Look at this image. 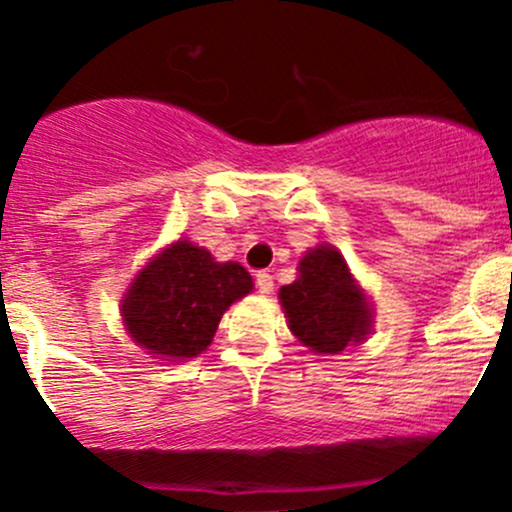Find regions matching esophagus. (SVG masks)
Wrapping results in <instances>:
<instances>
[{"mask_svg":"<svg viewBox=\"0 0 512 512\" xmlns=\"http://www.w3.org/2000/svg\"><path fill=\"white\" fill-rule=\"evenodd\" d=\"M255 282H257V289H260V294H272L274 289V277L269 272H257L255 274Z\"/></svg>","mask_w":512,"mask_h":512,"instance_id":"esophagus-1","label":"esophagus"}]
</instances>
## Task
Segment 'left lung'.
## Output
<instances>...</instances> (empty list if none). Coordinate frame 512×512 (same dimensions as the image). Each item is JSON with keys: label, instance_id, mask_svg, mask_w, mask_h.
Masks as SVG:
<instances>
[{"label": "left lung", "instance_id": "left-lung-1", "mask_svg": "<svg viewBox=\"0 0 512 512\" xmlns=\"http://www.w3.org/2000/svg\"><path fill=\"white\" fill-rule=\"evenodd\" d=\"M291 333L318 355H338L372 328L367 299L338 250L320 245L299 265V279L279 289Z\"/></svg>", "mask_w": 512, "mask_h": 512}]
</instances>
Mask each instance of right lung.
Instances as JSON below:
<instances>
[{"mask_svg": "<svg viewBox=\"0 0 512 512\" xmlns=\"http://www.w3.org/2000/svg\"><path fill=\"white\" fill-rule=\"evenodd\" d=\"M250 289L252 277L238 262L221 265L204 247L179 240L138 274L123 320L150 355L194 357L211 345L223 311Z\"/></svg>", "mask_w": 512, "mask_h": 512, "instance_id": "right-lung-1", "label": "right lung"}]
</instances>
